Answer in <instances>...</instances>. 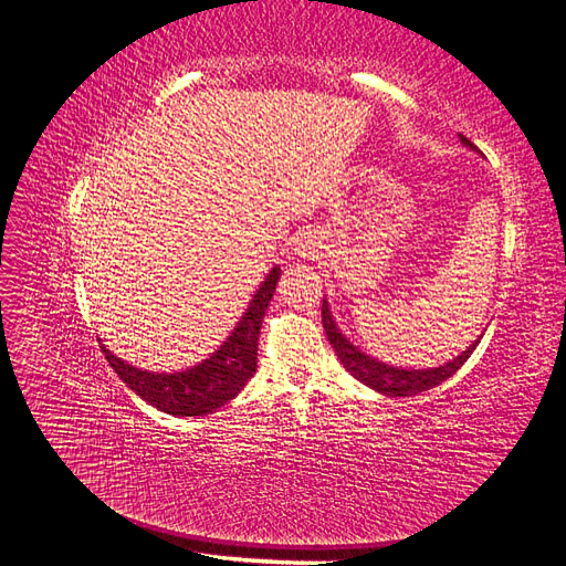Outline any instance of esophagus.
Returning <instances> with one entry per match:
<instances>
[{
	"mask_svg": "<svg viewBox=\"0 0 566 566\" xmlns=\"http://www.w3.org/2000/svg\"><path fill=\"white\" fill-rule=\"evenodd\" d=\"M293 250L300 256H316V252H318L314 235H310V233H300L295 241H293Z\"/></svg>",
	"mask_w": 566,
	"mask_h": 566,
	"instance_id": "1",
	"label": "esophagus"
}]
</instances>
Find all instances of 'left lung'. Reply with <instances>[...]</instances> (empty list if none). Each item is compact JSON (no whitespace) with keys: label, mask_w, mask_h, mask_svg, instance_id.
<instances>
[{"label":"left lung","mask_w":566,"mask_h":566,"mask_svg":"<svg viewBox=\"0 0 566 566\" xmlns=\"http://www.w3.org/2000/svg\"><path fill=\"white\" fill-rule=\"evenodd\" d=\"M460 142L474 148L476 146L465 139V136L460 134ZM321 316H323V328H325V335H328L331 345L337 354V358L342 361V366H345L354 378L358 382L368 385L370 389L380 391V394H387V397H413V394H420L424 389H432L437 385H441L443 380H449L451 375L468 361L470 354L476 349L479 339L474 342L472 347H468V352H462L460 356H455L453 361L443 364L439 368H427V370H403V368H394V366H387V364H380L375 361V358L366 356L364 352H358L352 342L339 333V328L335 325L333 316H331V310H328V302H323L321 306Z\"/></svg>","instance_id":"1"}]
</instances>
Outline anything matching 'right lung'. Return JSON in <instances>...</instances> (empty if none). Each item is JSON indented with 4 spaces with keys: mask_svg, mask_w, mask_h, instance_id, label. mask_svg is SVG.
<instances>
[{
    "mask_svg": "<svg viewBox=\"0 0 566 566\" xmlns=\"http://www.w3.org/2000/svg\"><path fill=\"white\" fill-rule=\"evenodd\" d=\"M279 279L281 269L273 266L224 345L193 368L181 373H148L125 364L104 345L101 352L106 354L117 378L163 413L181 418L214 413L248 385L256 370V339Z\"/></svg>",
    "mask_w": 566,
    "mask_h": 566,
    "instance_id": "obj_1",
    "label": "right lung"
}]
</instances>
